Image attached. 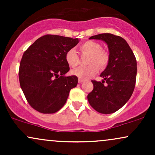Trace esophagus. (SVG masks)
Instances as JSON below:
<instances>
[{
    "label": "esophagus",
    "instance_id": "esophagus-1",
    "mask_svg": "<svg viewBox=\"0 0 155 155\" xmlns=\"http://www.w3.org/2000/svg\"><path fill=\"white\" fill-rule=\"evenodd\" d=\"M84 81V80H83V79H79V80H78V81H79V83L83 82Z\"/></svg>",
    "mask_w": 155,
    "mask_h": 155
}]
</instances>
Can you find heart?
Instances as JSON below:
<instances>
[{
  "label": "heart",
  "instance_id": "b5f03b06",
  "mask_svg": "<svg viewBox=\"0 0 155 155\" xmlns=\"http://www.w3.org/2000/svg\"><path fill=\"white\" fill-rule=\"evenodd\" d=\"M80 49L84 54H89L87 63L90 65L87 67H80L72 71L73 75L77 76L79 79H87L91 78L98 71V67L104 68L107 66L109 61V55L108 52L103 50L102 46L93 41H87L80 46ZM65 60L68 65L72 68L77 66L79 58L76 51L71 49L65 54Z\"/></svg>",
  "mask_w": 155,
  "mask_h": 155
}]
</instances>
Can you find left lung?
Segmentation results:
<instances>
[{"instance_id": "left-lung-1", "label": "left lung", "mask_w": 155, "mask_h": 155, "mask_svg": "<svg viewBox=\"0 0 155 155\" xmlns=\"http://www.w3.org/2000/svg\"><path fill=\"white\" fill-rule=\"evenodd\" d=\"M90 39L102 40L108 45L109 61L101 73L102 82L92 80L93 90L88 94L90 106L101 114L118 111L128 101L136 81L137 63L128 44L111 33L92 35Z\"/></svg>"}]
</instances>
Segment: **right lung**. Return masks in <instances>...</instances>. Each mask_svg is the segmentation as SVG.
I'll return each mask as SVG.
<instances>
[{"label": "right lung", "mask_w": 155, "mask_h": 155, "mask_svg": "<svg viewBox=\"0 0 155 155\" xmlns=\"http://www.w3.org/2000/svg\"><path fill=\"white\" fill-rule=\"evenodd\" d=\"M78 38L57 35L40 37L25 51L19 69L21 89L32 108L43 114L58 111L69 92L78 84L70 70L65 54L77 45Z\"/></svg>", "instance_id": "1"}]
</instances>
